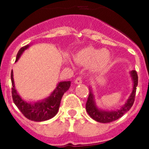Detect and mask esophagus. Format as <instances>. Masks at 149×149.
I'll return each instance as SVG.
<instances>
[{
	"mask_svg": "<svg viewBox=\"0 0 149 149\" xmlns=\"http://www.w3.org/2000/svg\"><path fill=\"white\" fill-rule=\"evenodd\" d=\"M82 82H83V79H82V77H77V78H76V79H75L74 83L77 84H82Z\"/></svg>",
	"mask_w": 149,
	"mask_h": 149,
	"instance_id": "esophagus-1",
	"label": "esophagus"
}]
</instances>
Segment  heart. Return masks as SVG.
Wrapping results in <instances>:
<instances>
[{
    "label": "heart",
    "mask_w": 149,
    "mask_h": 149,
    "mask_svg": "<svg viewBox=\"0 0 149 149\" xmlns=\"http://www.w3.org/2000/svg\"><path fill=\"white\" fill-rule=\"evenodd\" d=\"M73 59L79 65L90 64L93 71H102L109 65L111 60V54L106 49H98L92 46L84 48L74 54Z\"/></svg>",
    "instance_id": "heart-1"
}]
</instances>
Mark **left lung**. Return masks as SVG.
<instances>
[{
	"label": "left lung",
	"instance_id": "obj_1",
	"mask_svg": "<svg viewBox=\"0 0 149 149\" xmlns=\"http://www.w3.org/2000/svg\"><path fill=\"white\" fill-rule=\"evenodd\" d=\"M131 75H132L133 82H134L133 91H132L131 96H130L128 100L126 102V104L123 107H121V108L119 109V110L111 111H104L99 110L95 106L92 91H90L88 99H87V101H86V109L89 115L91 116L93 120L100 123L112 122V121H114V120H118L120 118H121L126 112H127L130 109L132 108V105H133L134 102V99H135L136 86H138L139 77H138V74H137V72L135 70H132L131 72Z\"/></svg>",
	"mask_w": 149,
	"mask_h": 149
}]
</instances>
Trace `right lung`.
<instances>
[{"instance_id":"obj_1","label":"right lung","mask_w":149,"mask_h":149,"mask_svg":"<svg viewBox=\"0 0 149 149\" xmlns=\"http://www.w3.org/2000/svg\"><path fill=\"white\" fill-rule=\"evenodd\" d=\"M27 48H29V45H25L18 51L16 61H17L20 56ZM10 78L12 84L11 94H12L13 101L25 118L33 121H43L53 118L58 112L61 99L63 97V94L65 91H68L71 84L70 81L60 82L56 90L52 93L49 97L44 100L42 101L35 103V104H30L24 101L17 94V91L15 88L13 72L10 73Z\"/></svg>"}]
</instances>
